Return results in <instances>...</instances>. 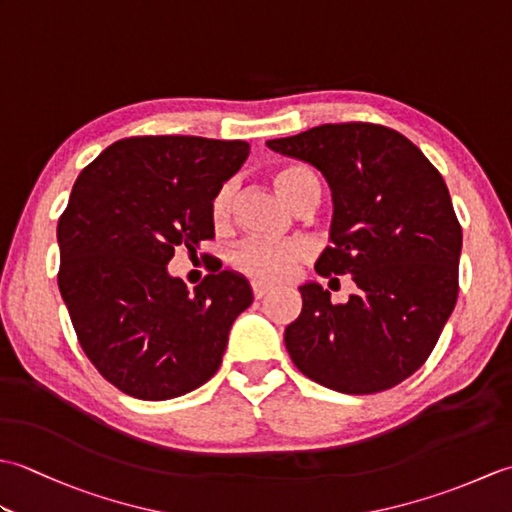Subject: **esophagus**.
<instances>
[{
  "instance_id": "34e87169",
  "label": "esophagus",
  "mask_w": 512,
  "mask_h": 512,
  "mask_svg": "<svg viewBox=\"0 0 512 512\" xmlns=\"http://www.w3.org/2000/svg\"><path fill=\"white\" fill-rule=\"evenodd\" d=\"M270 290H273V288L266 286V284H259V281H255V284H253V297H255V299H264L266 295H270Z\"/></svg>"
}]
</instances>
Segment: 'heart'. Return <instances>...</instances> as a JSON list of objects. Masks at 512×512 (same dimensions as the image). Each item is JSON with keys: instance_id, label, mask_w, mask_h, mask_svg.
Masks as SVG:
<instances>
[{"instance_id": "1", "label": "heart", "mask_w": 512, "mask_h": 512, "mask_svg": "<svg viewBox=\"0 0 512 512\" xmlns=\"http://www.w3.org/2000/svg\"><path fill=\"white\" fill-rule=\"evenodd\" d=\"M273 184L275 189L284 195L292 204L299 206L312 195H319V178L310 167L299 165V162H288L273 171ZM233 184H222L211 200V222L215 228H222L231 220L233 211ZM308 255L306 244L290 239V242H246L233 250L231 264L248 277L257 281H268V284H277V281L288 279L295 273L297 266Z\"/></svg>"}]
</instances>
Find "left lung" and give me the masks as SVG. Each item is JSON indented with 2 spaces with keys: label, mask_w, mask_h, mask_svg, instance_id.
I'll return each mask as SVG.
<instances>
[{
  "label": "left lung",
  "mask_w": 512,
  "mask_h": 512,
  "mask_svg": "<svg viewBox=\"0 0 512 512\" xmlns=\"http://www.w3.org/2000/svg\"><path fill=\"white\" fill-rule=\"evenodd\" d=\"M310 162L332 189V246L317 273L352 275L347 303L319 284L286 334L301 374L341 394H378L427 361L458 301L462 226L440 171L409 138L374 123L312 127L266 143Z\"/></svg>",
  "instance_id": "left-lung-1"
}]
</instances>
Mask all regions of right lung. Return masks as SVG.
<instances>
[{
  "label": "right lung",
  "mask_w": 512,
  "mask_h": 512,
  "mask_svg": "<svg viewBox=\"0 0 512 512\" xmlns=\"http://www.w3.org/2000/svg\"><path fill=\"white\" fill-rule=\"evenodd\" d=\"M244 140L134 136L76 178L59 217V290L85 356L123 394L169 400L217 369L248 281L220 270L189 292L167 264L215 237L211 200L248 158Z\"/></svg>",
  "instance_id": "right-lung-1"
}]
</instances>
